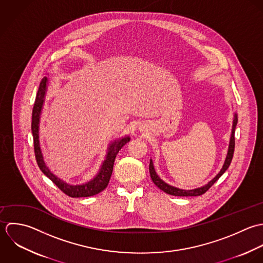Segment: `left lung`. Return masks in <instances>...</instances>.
I'll list each match as a JSON object with an SVG mask.
<instances>
[{
  "label": "left lung",
  "mask_w": 263,
  "mask_h": 263,
  "mask_svg": "<svg viewBox=\"0 0 263 263\" xmlns=\"http://www.w3.org/2000/svg\"><path fill=\"white\" fill-rule=\"evenodd\" d=\"M237 122H238V118H237V114H235L234 115V121H233L232 134H231V139H230V144H229V149H228V155H227V158H226V160H224V163H223L220 172L211 181H210L206 185H204L202 187H199V188H196V189H191V190H184V189H179L177 187L171 186V185L166 184L165 182H163L158 177V174H157V172L155 170L153 160L151 159V162H149V173H151V177H152L153 182L158 186L160 190H162L163 192H165V193H167L170 195H174V196H199V195L204 194L210 189V187L220 178V176L228 170V167L231 164L232 158H233V156H234V151H235V129H236Z\"/></svg>",
  "instance_id": "8db88e82"
}]
</instances>
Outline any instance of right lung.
<instances>
[{
	"label": "right lung",
	"mask_w": 263,
	"mask_h": 263,
	"mask_svg": "<svg viewBox=\"0 0 263 263\" xmlns=\"http://www.w3.org/2000/svg\"><path fill=\"white\" fill-rule=\"evenodd\" d=\"M49 84V79L48 77H44L43 80L41 81L35 102L33 105L32 109V121H31V131H32V136H33V144H34V154H35V158L37 161V164L41 168V171L50 179L52 182L54 183L58 188L63 191L66 195L76 198V197H88V196H93L103 190H105L109 182L111 173H112V167H114V162L115 158L117 157L119 151L127 143L130 141L129 136L122 137L118 140H115L108 145L107 148V154L105 159L102 164V167L100 168L98 175L90 180L89 182H86L81 185H70L60 178H58L55 175L50 171V168L47 166L41 145H40V121H41V115H42V109L43 105L45 103V97L47 92Z\"/></svg>",
	"instance_id": "right-lung-1"
}]
</instances>
